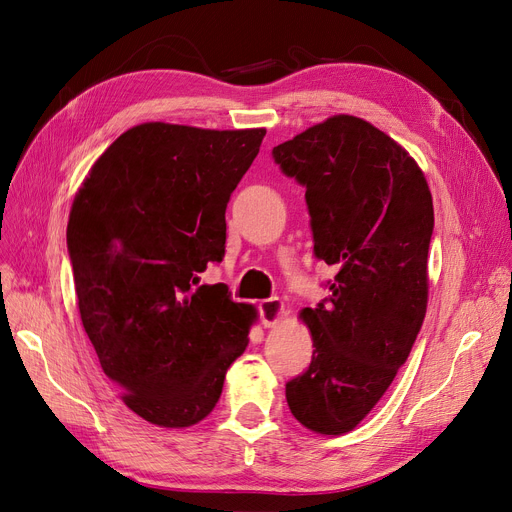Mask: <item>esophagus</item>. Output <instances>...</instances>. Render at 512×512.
Segmentation results:
<instances>
[{
  "mask_svg": "<svg viewBox=\"0 0 512 512\" xmlns=\"http://www.w3.org/2000/svg\"><path fill=\"white\" fill-rule=\"evenodd\" d=\"M282 313H284V303L280 299H267L259 303V317L265 328H274L282 319Z\"/></svg>",
  "mask_w": 512,
  "mask_h": 512,
  "instance_id": "obj_1",
  "label": "esophagus"
}]
</instances>
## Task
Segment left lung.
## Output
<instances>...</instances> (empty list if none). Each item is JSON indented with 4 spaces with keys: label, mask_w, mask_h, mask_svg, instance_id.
Instances as JSON below:
<instances>
[{
    "label": "left lung",
    "mask_w": 512,
    "mask_h": 512,
    "mask_svg": "<svg viewBox=\"0 0 512 512\" xmlns=\"http://www.w3.org/2000/svg\"><path fill=\"white\" fill-rule=\"evenodd\" d=\"M305 186L313 253L334 265L328 299L303 309L309 367L286 384L311 432H351L405 365L427 307L434 203L415 159L355 116H334L272 151Z\"/></svg>",
    "instance_id": "1"
}]
</instances>
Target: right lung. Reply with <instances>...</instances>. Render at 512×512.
Returning <instances> with one entry per match:
<instances>
[{"label":"right lung","mask_w":512,"mask_h":512,"mask_svg":"<svg viewBox=\"0 0 512 512\" xmlns=\"http://www.w3.org/2000/svg\"><path fill=\"white\" fill-rule=\"evenodd\" d=\"M263 128L139 124L107 147L74 197L66 240L78 311L103 373L149 423L188 427L220 400L255 317L224 284L226 207Z\"/></svg>","instance_id":"right-lung-1"}]
</instances>
